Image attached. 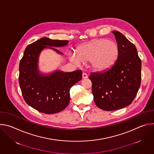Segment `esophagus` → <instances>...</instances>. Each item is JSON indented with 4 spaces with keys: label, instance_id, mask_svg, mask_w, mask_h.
Masks as SVG:
<instances>
[{
    "label": "esophagus",
    "instance_id": "esophagus-1",
    "mask_svg": "<svg viewBox=\"0 0 154 154\" xmlns=\"http://www.w3.org/2000/svg\"><path fill=\"white\" fill-rule=\"evenodd\" d=\"M88 77V75L85 72H83L82 74V78L83 79H86Z\"/></svg>",
    "mask_w": 154,
    "mask_h": 154
}]
</instances>
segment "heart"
I'll return each instance as SVG.
<instances>
[{
    "instance_id": "b5f03b06",
    "label": "heart",
    "mask_w": 154,
    "mask_h": 154,
    "mask_svg": "<svg viewBox=\"0 0 154 154\" xmlns=\"http://www.w3.org/2000/svg\"><path fill=\"white\" fill-rule=\"evenodd\" d=\"M119 55L117 44L107 39H97L82 46L77 55H70V59L77 64L82 61H91L92 68L97 71H104L116 62Z\"/></svg>"
}]
</instances>
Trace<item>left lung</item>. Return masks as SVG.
I'll use <instances>...</instances> for the list:
<instances>
[{
  "label": "left lung",
  "instance_id": "obj_1",
  "mask_svg": "<svg viewBox=\"0 0 154 154\" xmlns=\"http://www.w3.org/2000/svg\"><path fill=\"white\" fill-rule=\"evenodd\" d=\"M112 33L119 48L117 60L108 69L89 76L94 102L105 111L129 105L137 94L141 79V61L135 46L119 32Z\"/></svg>",
  "mask_w": 154,
  "mask_h": 154
}]
</instances>
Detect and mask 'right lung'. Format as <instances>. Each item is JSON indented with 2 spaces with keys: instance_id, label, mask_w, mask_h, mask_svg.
<instances>
[{
  "instance_id": "add662e5",
  "label": "right lung",
  "mask_w": 154,
  "mask_h": 154,
  "mask_svg": "<svg viewBox=\"0 0 154 154\" xmlns=\"http://www.w3.org/2000/svg\"><path fill=\"white\" fill-rule=\"evenodd\" d=\"M68 42L42 38L27 46L20 61L19 82L22 94L29 105L41 113L54 114L63 110L69 103L71 88L82 80L81 70L57 71L48 75H42L38 70L39 55L44 49L49 48L62 54L51 47L65 46Z\"/></svg>"
}]
</instances>
